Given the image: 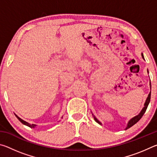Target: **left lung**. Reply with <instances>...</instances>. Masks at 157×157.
<instances>
[{"instance_id":"1","label":"left lung","mask_w":157,"mask_h":157,"mask_svg":"<svg viewBox=\"0 0 157 157\" xmlns=\"http://www.w3.org/2000/svg\"><path fill=\"white\" fill-rule=\"evenodd\" d=\"M142 57H143V59H144V57H143V54H142ZM150 89H151V83H150ZM150 98H151V91H150V94H149V95H148V97H147V100H146L145 102L144 107L143 108V109L141 110V111H140V113L138 116H136L135 117H134V118H132L131 119V120H130V121H129V123H128V124H127V127H126V129H129V127H132L133 125H134V124H136V123H137V122L140 120V118H142L143 116V114L145 113L146 109H147V106H148V105H149V103H150ZM94 120H95V121H96L98 123H99V124H101V123H100V121H98V119H97L96 118H95V116H94Z\"/></svg>"}]
</instances>
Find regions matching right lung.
Masks as SVG:
<instances>
[{"label":"right lung","instance_id":"obj_1","mask_svg":"<svg viewBox=\"0 0 157 157\" xmlns=\"http://www.w3.org/2000/svg\"><path fill=\"white\" fill-rule=\"evenodd\" d=\"M15 116H17V118L18 119V120H19L23 124H25V125H27V126H28V127H31V128H33V127H34L36 126V124H29L28 123H27V122H25V121H23V120H22V119H21V118H20L19 117L16 115V114H15Z\"/></svg>","mask_w":157,"mask_h":157}]
</instances>
